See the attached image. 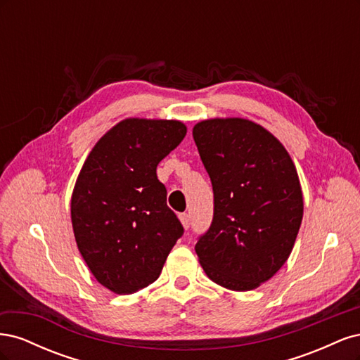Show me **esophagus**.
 I'll list each match as a JSON object with an SVG mask.
<instances>
[{
  "mask_svg": "<svg viewBox=\"0 0 360 360\" xmlns=\"http://www.w3.org/2000/svg\"><path fill=\"white\" fill-rule=\"evenodd\" d=\"M180 221H181V224H183V226L184 228H186V230H188V228H189V225H191V216L188 214V213H181L180 216Z\"/></svg>",
  "mask_w": 360,
  "mask_h": 360,
  "instance_id": "esophagus-1",
  "label": "esophagus"
}]
</instances>
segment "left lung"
Segmentation results:
<instances>
[{
	"mask_svg": "<svg viewBox=\"0 0 360 360\" xmlns=\"http://www.w3.org/2000/svg\"><path fill=\"white\" fill-rule=\"evenodd\" d=\"M213 188V219L195 245L213 282L249 291L284 266L303 217L296 168L279 141L243 118L193 127Z\"/></svg>",
	"mask_w": 360,
	"mask_h": 360,
	"instance_id": "8db88e82",
	"label": "left lung"
}]
</instances>
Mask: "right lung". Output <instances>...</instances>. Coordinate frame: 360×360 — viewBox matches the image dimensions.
I'll return each mask as SVG.
<instances>
[{"mask_svg":"<svg viewBox=\"0 0 360 360\" xmlns=\"http://www.w3.org/2000/svg\"><path fill=\"white\" fill-rule=\"evenodd\" d=\"M184 135L176 120L127 118L101 138L76 180V243L94 278L117 294L155 282L184 233L156 176Z\"/></svg>","mask_w":360,"mask_h":360,"instance_id":"right-lung-1","label":"right lung"}]
</instances>
